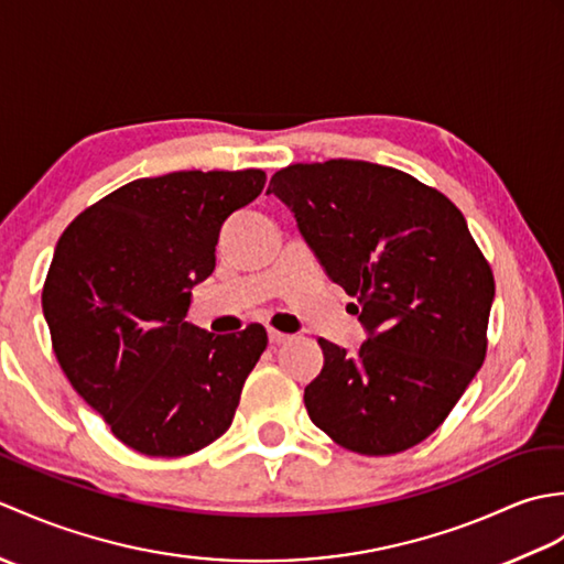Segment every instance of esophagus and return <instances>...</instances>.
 Wrapping results in <instances>:
<instances>
[{"mask_svg":"<svg viewBox=\"0 0 564 564\" xmlns=\"http://www.w3.org/2000/svg\"><path fill=\"white\" fill-rule=\"evenodd\" d=\"M269 341H271L273 346H281V344H285V341H291V334H283V332H279V329H269Z\"/></svg>","mask_w":564,"mask_h":564,"instance_id":"34e87169","label":"esophagus"}]
</instances>
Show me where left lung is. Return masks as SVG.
<instances>
[{"label":"left lung","instance_id":"8db88e82","mask_svg":"<svg viewBox=\"0 0 564 564\" xmlns=\"http://www.w3.org/2000/svg\"><path fill=\"white\" fill-rule=\"evenodd\" d=\"M267 194L291 208L366 329L354 356L319 339L325 366L305 388L310 419L354 453L416 446L487 351L495 275L463 213L414 176L361 160L291 164Z\"/></svg>","mask_w":564,"mask_h":564}]
</instances>
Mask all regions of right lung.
Returning a JSON list of instances; mask_svg holds the SVG:
<instances>
[{"instance_id": "add662e5", "label": "right lung", "mask_w": 564, "mask_h": 564, "mask_svg": "<svg viewBox=\"0 0 564 564\" xmlns=\"http://www.w3.org/2000/svg\"><path fill=\"white\" fill-rule=\"evenodd\" d=\"M263 184L261 170L138 178L59 237L43 289L55 356L79 398L142 455L176 458L220 438L267 349L261 325L215 337L186 322L223 223Z\"/></svg>"}]
</instances>
